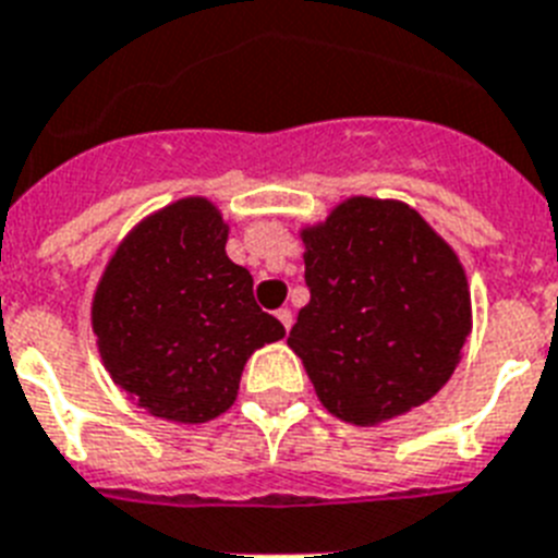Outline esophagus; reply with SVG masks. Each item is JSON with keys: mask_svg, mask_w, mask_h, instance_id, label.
<instances>
[{"mask_svg": "<svg viewBox=\"0 0 558 558\" xmlns=\"http://www.w3.org/2000/svg\"><path fill=\"white\" fill-rule=\"evenodd\" d=\"M275 317H278L280 323H283V329H292V323H294V317H292V312H289V308H278V312H275Z\"/></svg>", "mask_w": 558, "mask_h": 558, "instance_id": "esophagus-1", "label": "esophagus"}]
</instances>
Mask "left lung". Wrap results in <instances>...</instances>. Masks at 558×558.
<instances>
[{
    "label": "left lung",
    "instance_id": "1",
    "mask_svg": "<svg viewBox=\"0 0 558 558\" xmlns=\"http://www.w3.org/2000/svg\"><path fill=\"white\" fill-rule=\"evenodd\" d=\"M306 287L289 345L320 402L354 425L423 405L446 386L471 331L453 250L400 201L349 198L303 229Z\"/></svg>",
    "mask_w": 558,
    "mask_h": 558
}]
</instances>
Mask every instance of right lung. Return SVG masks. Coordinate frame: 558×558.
Instances as JSON below:
<instances>
[{"instance_id": "1", "label": "right lung", "mask_w": 558, "mask_h": 558, "mask_svg": "<svg viewBox=\"0 0 558 558\" xmlns=\"http://www.w3.org/2000/svg\"><path fill=\"white\" fill-rule=\"evenodd\" d=\"M227 223L207 198L175 201L124 238L93 298V331L112 383L153 416L207 423L235 402L255 349L287 335L227 257Z\"/></svg>"}]
</instances>
